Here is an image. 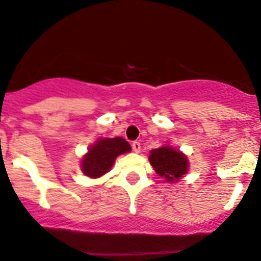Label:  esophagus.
Here are the masks:
<instances>
[{"label":"esophagus","instance_id":"34e87169","mask_svg":"<svg viewBox=\"0 0 261 261\" xmlns=\"http://www.w3.org/2000/svg\"><path fill=\"white\" fill-rule=\"evenodd\" d=\"M131 146H133L134 151H135V152H140V149H141V146H140V142H139V141H134Z\"/></svg>","mask_w":261,"mask_h":261}]
</instances>
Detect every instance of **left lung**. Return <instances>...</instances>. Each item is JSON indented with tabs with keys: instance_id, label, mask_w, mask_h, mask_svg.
<instances>
[{
	"instance_id": "obj_1",
	"label": "left lung",
	"mask_w": 261,
	"mask_h": 261,
	"mask_svg": "<svg viewBox=\"0 0 261 261\" xmlns=\"http://www.w3.org/2000/svg\"><path fill=\"white\" fill-rule=\"evenodd\" d=\"M149 161L156 174L164 177L167 182H175L188 172V158L169 145L151 150Z\"/></svg>"
}]
</instances>
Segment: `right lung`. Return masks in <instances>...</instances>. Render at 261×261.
I'll return each instance as SVG.
<instances>
[{"mask_svg":"<svg viewBox=\"0 0 261 261\" xmlns=\"http://www.w3.org/2000/svg\"><path fill=\"white\" fill-rule=\"evenodd\" d=\"M128 151H131L130 144L122 138L97 140L82 158V172L92 179L102 176L111 170L117 156Z\"/></svg>","mask_w":261,"mask_h":261,"instance_id":"obj_1","label":"right lung"}]
</instances>
